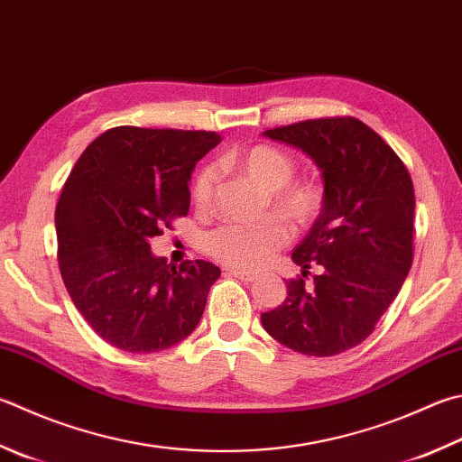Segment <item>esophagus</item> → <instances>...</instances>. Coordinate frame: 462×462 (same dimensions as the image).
Instances as JSON below:
<instances>
[{"label":"esophagus","mask_w":462,"mask_h":462,"mask_svg":"<svg viewBox=\"0 0 462 462\" xmlns=\"http://www.w3.org/2000/svg\"><path fill=\"white\" fill-rule=\"evenodd\" d=\"M227 275L237 277V280H241V282H255L257 280V273L245 272V269H233V267H229L227 269Z\"/></svg>","instance_id":"34e87169"}]
</instances>
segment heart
Segmentation results:
<instances>
[{"label": "heart", "mask_w": 462, "mask_h": 462, "mask_svg": "<svg viewBox=\"0 0 462 462\" xmlns=\"http://www.w3.org/2000/svg\"><path fill=\"white\" fill-rule=\"evenodd\" d=\"M227 164L265 190L267 203L287 221L306 225L319 211V190L311 182L291 180L293 161L280 149L269 144H255L227 159ZM215 175L205 169L193 182V203L199 208L211 205ZM285 223L275 215H263L251 221L225 223L208 235V251L215 259L229 267L255 269L272 257L287 239Z\"/></svg>", "instance_id": "obj_1"}]
</instances>
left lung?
I'll return each mask as SVG.
<instances>
[{
    "label": "left lung",
    "mask_w": 462,
    "mask_h": 462,
    "mask_svg": "<svg viewBox=\"0 0 462 462\" xmlns=\"http://www.w3.org/2000/svg\"><path fill=\"white\" fill-rule=\"evenodd\" d=\"M301 151L324 180L321 213L293 249L313 283L287 282L282 306L261 313L265 332L306 356H336L364 342L412 265L414 187L404 162L358 118H319L265 130Z\"/></svg>",
    "instance_id": "1"
}]
</instances>
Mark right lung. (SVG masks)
<instances>
[{
	"instance_id": "1",
	"label": "right lung",
	"mask_w": 462,
	"mask_h": 462,
	"mask_svg": "<svg viewBox=\"0 0 462 462\" xmlns=\"http://www.w3.org/2000/svg\"><path fill=\"white\" fill-rule=\"evenodd\" d=\"M219 143L205 130L116 126L69 172L56 207L60 272L78 311L120 350H167L203 316L221 269L203 259L172 265L151 239L189 213L190 172Z\"/></svg>"
}]
</instances>
